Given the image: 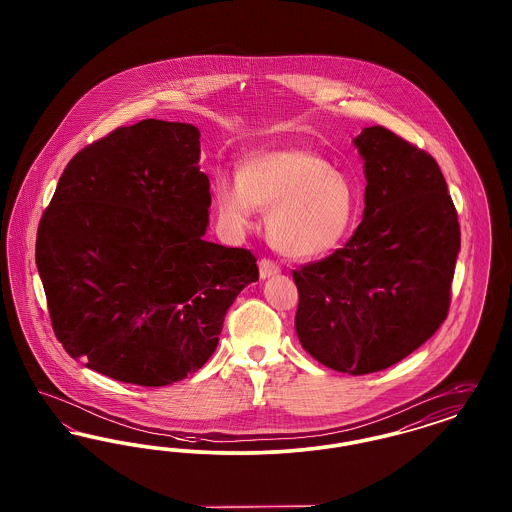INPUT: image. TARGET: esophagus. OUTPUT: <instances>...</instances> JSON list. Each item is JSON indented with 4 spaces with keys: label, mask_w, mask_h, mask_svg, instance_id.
I'll list each match as a JSON object with an SVG mask.
<instances>
[{
    "label": "esophagus",
    "mask_w": 512,
    "mask_h": 512,
    "mask_svg": "<svg viewBox=\"0 0 512 512\" xmlns=\"http://www.w3.org/2000/svg\"><path fill=\"white\" fill-rule=\"evenodd\" d=\"M276 274H280V267L274 261H270V259H261L259 261V276L263 280L270 278V276H276Z\"/></svg>",
    "instance_id": "34e87169"
}]
</instances>
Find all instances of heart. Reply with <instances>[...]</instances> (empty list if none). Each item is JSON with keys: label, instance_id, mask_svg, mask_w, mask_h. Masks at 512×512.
<instances>
[{"label": "heart", "instance_id": "b5f03b06", "mask_svg": "<svg viewBox=\"0 0 512 512\" xmlns=\"http://www.w3.org/2000/svg\"><path fill=\"white\" fill-rule=\"evenodd\" d=\"M215 207L236 234L253 226L257 209L268 211L270 244L292 259L322 257L351 234L361 194L349 174L305 149H280L247 157L238 180L219 178Z\"/></svg>", "mask_w": 512, "mask_h": 512}]
</instances>
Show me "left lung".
Returning <instances> with one entry per match:
<instances>
[{"label":"left lung","instance_id":"obj_1","mask_svg":"<svg viewBox=\"0 0 512 512\" xmlns=\"http://www.w3.org/2000/svg\"><path fill=\"white\" fill-rule=\"evenodd\" d=\"M365 161V213L330 257L293 270L303 349L351 376L399 363L438 332L461 249L438 163L384 126L353 140Z\"/></svg>","mask_w":512,"mask_h":512}]
</instances>
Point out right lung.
Segmentation results:
<instances>
[{"label": "right lung", "instance_id": "right-lung-1", "mask_svg": "<svg viewBox=\"0 0 512 512\" xmlns=\"http://www.w3.org/2000/svg\"><path fill=\"white\" fill-rule=\"evenodd\" d=\"M199 130L146 119L78 151L38 226L36 267L57 340L86 368L169 386L209 361L257 259L207 242Z\"/></svg>", "mask_w": 512, "mask_h": 512}]
</instances>
